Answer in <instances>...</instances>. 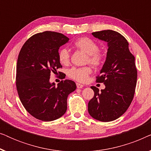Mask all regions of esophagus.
I'll list each match as a JSON object with an SVG mask.
<instances>
[{"instance_id": "esophagus-1", "label": "esophagus", "mask_w": 151, "mask_h": 151, "mask_svg": "<svg viewBox=\"0 0 151 151\" xmlns=\"http://www.w3.org/2000/svg\"><path fill=\"white\" fill-rule=\"evenodd\" d=\"M76 86H77V88H81L84 86L83 84H80V83H76Z\"/></svg>"}]
</instances>
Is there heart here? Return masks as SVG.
I'll return each mask as SVG.
<instances>
[{"label": "heart", "instance_id": "obj_1", "mask_svg": "<svg viewBox=\"0 0 151 151\" xmlns=\"http://www.w3.org/2000/svg\"><path fill=\"white\" fill-rule=\"evenodd\" d=\"M74 47L81 50L88 55V63L95 67H99L104 61V54L98 50V45L97 43L87 37H82L78 38L74 42ZM59 62L62 65H67L69 63L70 54L67 48H61L58 53ZM92 73L91 67H73L69 71V76L72 79L78 82H84L87 81L88 76Z\"/></svg>", "mask_w": 151, "mask_h": 151}]
</instances>
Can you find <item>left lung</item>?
Instances as JSON below:
<instances>
[{"mask_svg":"<svg viewBox=\"0 0 151 151\" xmlns=\"http://www.w3.org/2000/svg\"><path fill=\"white\" fill-rule=\"evenodd\" d=\"M95 38L107 42L106 58L97 82H103L104 89L99 91L91 86L94 96L88 104L93 118L111 122L119 118L129 108L135 94L137 71L135 57L130 52L129 42L122 35L113 30L92 33Z\"/></svg>","mask_w":151,"mask_h":151,"instance_id":"8db88e82","label":"left lung"}]
</instances>
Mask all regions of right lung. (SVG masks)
<instances>
[{
  "label": "right lung",
  "mask_w": 151,
  "mask_h": 151,
  "mask_svg": "<svg viewBox=\"0 0 151 151\" xmlns=\"http://www.w3.org/2000/svg\"><path fill=\"white\" fill-rule=\"evenodd\" d=\"M69 40L60 33H38L26 41L18 55L16 78L18 96L27 111L40 120L50 122L63 116L67 109V97L76 88L72 80H62L57 86L49 81L51 72L57 73L63 67L58 53Z\"/></svg>",
  "instance_id": "obj_1"
}]
</instances>
